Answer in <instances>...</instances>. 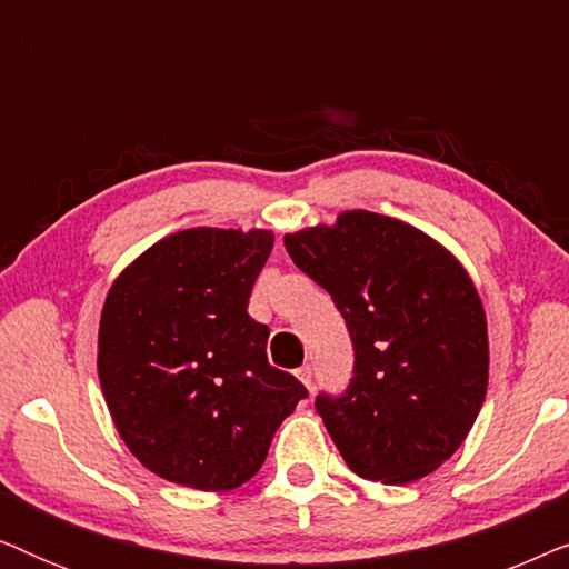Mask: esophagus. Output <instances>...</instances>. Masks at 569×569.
Instances as JSON below:
<instances>
[{
    "label": "esophagus",
    "mask_w": 569,
    "mask_h": 569,
    "mask_svg": "<svg viewBox=\"0 0 569 569\" xmlns=\"http://www.w3.org/2000/svg\"><path fill=\"white\" fill-rule=\"evenodd\" d=\"M298 378L302 380V386H306L308 391H313V370H310L308 365H302V368L298 370Z\"/></svg>",
    "instance_id": "1"
}]
</instances>
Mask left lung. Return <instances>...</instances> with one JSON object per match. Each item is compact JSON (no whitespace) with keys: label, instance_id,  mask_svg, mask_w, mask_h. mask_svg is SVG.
Returning a JSON list of instances; mask_svg holds the SVG:
<instances>
[{"label":"left lung","instance_id":"obj_1","mask_svg":"<svg viewBox=\"0 0 569 569\" xmlns=\"http://www.w3.org/2000/svg\"><path fill=\"white\" fill-rule=\"evenodd\" d=\"M284 248L331 295L352 339L345 393L316 396L333 446L362 479L427 477L487 396V321L469 274L430 236L365 209L287 236Z\"/></svg>","mask_w":569,"mask_h":569}]
</instances>
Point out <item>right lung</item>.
<instances>
[{"label":"right lung","mask_w":569,"mask_h":569,"mask_svg":"<svg viewBox=\"0 0 569 569\" xmlns=\"http://www.w3.org/2000/svg\"><path fill=\"white\" fill-rule=\"evenodd\" d=\"M274 236L193 228L144 251L108 292L98 376L139 463L224 492L267 461L308 388L267 360L269 326L248 316Z\"/></svg>","instance_id":"obj_1"}]
</instances>
